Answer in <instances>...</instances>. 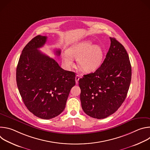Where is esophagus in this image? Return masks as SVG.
Returning <instances> with one entry per match:
<instances>
[{
    "label": "esophagus",
    "mask_w": 150,
    "mask_h": 150,
    "mask_svg": "<svg viewBox=\"0 0 150 150\" xmlns=\"http://www.w3.org/2000/svg\"><path fill=\"white\" fill-rule=\"evenodd\" d=\"M79 78H80L79 76L78 75H76V76H75V82H76V84L78 83V81H79Z\"/></svg>",
    "instance_id": "esophagus-1"
}]
</instances>
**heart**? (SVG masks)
I'll return each mask as SVG.
<instances>
[{"mask_svg": "<svg viewBox=\"0 0 150 150\" xmlns=\"http://www.w3.org/2000/svg\"><path fill=\"white\" fill-rule=\"evenodd\" d=\"M62 58L68 68L74 65V58L78 59V65L82 71L93 72L100 67L102 63L103 50L99 46H92L90 41H83L69 47L68 52L63 54Z\"/></svg>", "mask_w": 150, "mask_h": 150, "instance_id": "b5f03b06", "label": "heart"}]
</instances>
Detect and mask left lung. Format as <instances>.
Masks as SVG:
<instances>
[{
	"label": "left lung",
	"mask_w": 150,
	"mask_h": 150,
	"mask_svg": "<svg viewBox=\"0 0 150 150\" xmlns=\"http://www.w3.org/2000/svg\"><path fill=\"white\" fill-rule=\"evenodd\" d=\"M101 65L79 79L83 112L96 119L113 114L125 101L131 81V65L126 50L115 38Z\"/></svg>",
	"instance_id": "8db88e82"
}]
</instances>
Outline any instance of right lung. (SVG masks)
Listing matches in <instances>:
<instances>
[{
    "instance_id": "obj_1",
    "label": "right lung",
    "mask_w": 150,
    "mask_h": 150,
    "mask_svg": "<svg viewBox=\"0 0 150 150\" xmlns=\"http://www.w3.org/2000/svg\"><path fill=\"white\" fill-rule=\"evenodd\" d=\"M46 41V36L38 35L25 46L18 61L16 79L28 110L39 118L50 119L65 109L75 85V74L63 69L55 60L38 50ZM55 53L59 56L60 50Z\"/></svg>"
}]
</instances>
